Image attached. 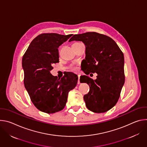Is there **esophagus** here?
Wrapping results in <instances>:
<instances>
[{
    "label": "esophagus",
    "mask_w": 147,
    "mask_h": 147,
    "mask_svg": "<svg viewBox=\"0 0 147 147\" xmlns=\"http://www.w3.org/2000/svg\"><path fill=\"white\" fill-rule=\"evenodd\" d=\"M78 84H79L80 83V76L79 75H78Z\"/></svg>",
    "instance_id": "esophagus-1"
}]
</instances>
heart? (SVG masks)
Returning <instances> with one entry per match:
<instances>
[{"label": "heart", "mask_w": 147, "mask_h": 147, "mask_svg": "<svg viewBox=\"0 0 147 147\" xmlns=\"http://www.w3.org/2000/svg\"><path fill=\"white\" fill-rule=\"evenodd\" d=\"M76 43H78V42H76ZM76 67H73V68L71 69V70H76Z\"/></svg>", "instance_id": "obj_1"}]
</instances>
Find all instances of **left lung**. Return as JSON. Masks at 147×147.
I'll use <instances>...</instances> for the list:
<instances>
[{"label":"left lung","mask_w":147,"mask_h":147,"mask_svg":"<svg viewBox=\"0 0 147 147\" xmlns=\"http://www.w3.org/2000/svg\"><path fill=\"white\" fill-rule=\"evenodd\" d=\"M73 40L82 41L86 45L84 63L87 71H84L87 76L80 79L90 87L84 96L86 105L95 113L107 112L117 102L124 83L123 53L111 37L95 32L74 35L69 42ZM90 72L98 74L96 80L87 76Z\"/></svg>","instance_id":"left-lung-1"}]
</instances>
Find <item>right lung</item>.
Here are the masks:
<instances>
[{
  "label": "right lung",
  "mask_w": 147,
  "mask_h": 147,
  "mask_svg": "<svg viewBox=\"0 0 147 147\" xmlns=\"http://www.w3.org/2000/svg\"><path fill=\"white\" fill-rule=\"evenodd\" d=\"M72 35L41 34L32 40L23 56L24 86L40 111L54 113L63 109L69 92L77 85L78 77L73 73L61 79L50 73L52 65L59 62V47Z\"/></svg>",
  "instance_id": "right-lung-1"
}]
</instances>
